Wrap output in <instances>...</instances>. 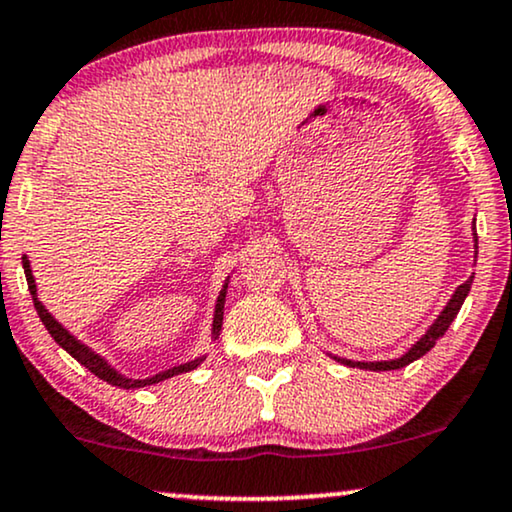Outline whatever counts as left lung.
<instances>
[{"instance_id":"1","label":"left lung","mask_w":512,"mask_h":512,"mask_svg":"<svg viewBox=\"0 0 512 512\" xmlns=\"http://www.w3.org/2000/svg\"><path fill=\"white\" fill-rule=\"evenodd\" d=\"M472 235H475V249H477V232H475V227H472ZM472 277H475V275H470L468 280H465L463 285H460V287L456 289V292H453V296L449 299V304L444 306V311L439 313V318L434 320V323L430 325V330L422 334L418 342L410 346V349H408L406 353H403L401 358H391V361H375V363L346 361V358H337V356H332V358H334V361H342L344 365H349V368H363V370H377V372H380V370H399V368H406L408 363L418 361V358L425 356V353L430 351L434 344H437L439 337H444L446 330H449V325L453 323V320H456V315H458V311H460V306H463L465 296H468V292H470Z\"/></svg>"}]
</instances>
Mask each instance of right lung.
<instances>
[{
    "mask_svg": "<svg viewBox=\"0 0 512 512\" xmlns=\"http://www.w3.org/2000/svg\"><path fill=\"white\" fill-rule=\"evenodd\" d=\"M23 270H25V280H28V289H30V294H33L35 311H37V315H40L42 325L47 327V332L52 334L54 342L59 344L61 349H66L68 353H71V356L75 358V361H78L80 365H85V368L90 370V372H94V375H97L99 380L109 382V384H113V387H121V389H137V387H147V384H159V382H163V380H168V377L180 375V372H189V370H194L201 361H204V356H201V358H194V361L182 363V365H175V368L163 370V372H159V375L147 377V380H132V377H125V375H121V372L113 370L111 365L106 363L104 358L99 356L97 351H92L90 346H85V344L80 342V339H75L73 334L68 332L66 327H63V325L59 323V320H56L54 315L49 313L47 308L42 306V301L37 299V285H35L33 270H30V261H28V256H23ZM225 294H227V280H225V285H223V289H220V294H218L216 311H213V330H211V339H213V342H216L218 334H220V330H223Z\"/></svg>",
    "mask_w": 512,
    "mask_h": 512,
    "instance_id": "obj_1",
    "label": "right lung"
}]
</instances>
